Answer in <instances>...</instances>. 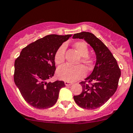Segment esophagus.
Wrapping results in <instances>:
<instances>
[{
  "instance_id": "obj_1",
  "label": "esophagus",
  "mask_w": 133,
  "mask_h": 133,
  "mask_svg": "<svg viewBox=\"0 0 133 133\" xmlns=\"http://www.w3.org/2000/svg\"><path fill=\"white\" fill-rule=\"evenodd\" d=\"M64 83H65V85L66 86V87H69V86H71V84H72V83L69 82V81H65V82H64Z\"/></svg>"
}]
</instances>
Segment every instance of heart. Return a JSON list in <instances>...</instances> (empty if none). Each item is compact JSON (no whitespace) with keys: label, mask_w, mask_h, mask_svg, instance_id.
Masks as SVG:
<instances>
[{"label":"heart","mask_w":133,"mask_h":133,"mask_svg":"<svg viewBox=\"0 0 133 133\" xmlns=\"http://www.w3.org/2000/svg\"><path fill=\"white\" fill-rule=\"evenodd\" d=\"M74 49L76 52L81 57L78 64L81 63L88 69L92 66L93 60L88 56L89 49L87 43L83 41H79L74 43ZM66 45L63 43L57 49L54 54V61L57 65H61L65 60V51ZM86 71L83 66H71L69 65H64L60 67L57 71V76L60 79L65 81H74L83 78L85 76Z\"/></svg>","instance_id":"b5f03b06"}]
</instances>
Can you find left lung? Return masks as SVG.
<instances>
[{"label": "left lung", "mask_w": 133, "mask_h": 133, "mask_svg": "<svg viewBox=\"0 0 133 133\" xmlns=\"http://www.w3.org/2000/svg\"><path fill=\"white\" fill-rule=\"evenodd\" d=\"M72 38L84 39L96 54L95 65L91 74L80 83L83 90L74 100L83 109L93 110L101 107L114 94L117 88L121 69L109 49L100 39L90 32L74 34Z\"/></svg>", "instance_id": "obj_1"}]
</instances>
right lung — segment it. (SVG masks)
Wrapping results in <instances>:
<instances>
[{
  "instance_id": "1",
  "label": "right lung",
  "mask_w": 133,
  "mask_h": 133,
  "mask_svg": "<svg viewBox=\"0 0 133 133\" xmlns=\"http://www.w3.org/2000/svg\"><path fill=\"white\" fill-rule=\"evenodd\" d=\"M71 35H49L23 49L14 62V80L25 101L38 109L55 105L59 91L65 87L62 81L47 83L55 71L54 54Z\"/></svg>"
}]
</instances>
